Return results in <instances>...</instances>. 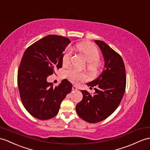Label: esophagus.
<instances>
[{"label":"esophagus","instance_id":"obj_1","mask_svg":"<svg viewBox=\"0 0 150 150\" xmlns=\"http://www.w3.org/2000/svg\"><path fill=\"white\" fill-rule=\"evenodd\" d=\"M72 89V90H75L76 91V90H78V87L76 86H75V85H73Z\"/></svg>","mask_w":150,"mask_h":150}]
</instances>
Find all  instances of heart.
<instances>
[{"label": "heart", "instance_id": "1", "mask_svg": "<svg viewBox=\"0 0 150 150\" xmlns=\"http://www.w3.org/2000/svg\"><path fill=\"white\" fill-rule=\"evenodd\" d=\"M76 48L85 55L86 60L88 62V68L91 70L96 69L97 66V62L99 60L100 58L99 52L97 47L92 43L83 42L78 44L76 45ZM71 53L70 49L68 48L65 50L62 57V62L64 65L69 63L71 58ZM64 75L69 80L74 83L86 81L88 79L86 74L85 73L79 72L74 69H69L68 70L65 71Z\"/></svg>", "mask_w": 150, "mask_h": 150}]
</instances>
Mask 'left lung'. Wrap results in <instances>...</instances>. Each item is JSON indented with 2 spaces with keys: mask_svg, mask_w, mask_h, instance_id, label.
Here are the masks:
<instances>
[{
  "mask_svg": "<svg viewBox=\"0 0 150 150\" xmlns=\"http://www.w3.org/2000/svg\"><path fill=\"white\" fill-rule=\"evenodd\" d=\"M104 59L103 72L93 81L86 85L96 92L91 95L81 90L83 99L76 106L80 118L89 123H97L109 117L120 105L125 93L126 73L121 56L106 43L95 40Z\"/></svg>",
  "mask_w": 150,
  "mask_h": 150,
  "instance_id": "1",
  "label": "left lung"
}]
</instances>
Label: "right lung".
Masks as SVG:
<instances>
[{
    "mask_svg": "<svg viewBox=\"0 0 150 150\" xmlns=\"http://www.w3.org/2000/svg\"><path fill=\"white\" fill-rule=\"evenodd\" d=\"M71 42L67 38L48 35L25 50L18 71V86L26 110L34 118L54 117L72 85L64 79L53 87L47 78L62 67L63 52Z\"/></svg>",
    "mask_w": 150,
    "mask_h": 150,
    "instance_id": "1",
    "label": "right lung"
}]
</instances>
